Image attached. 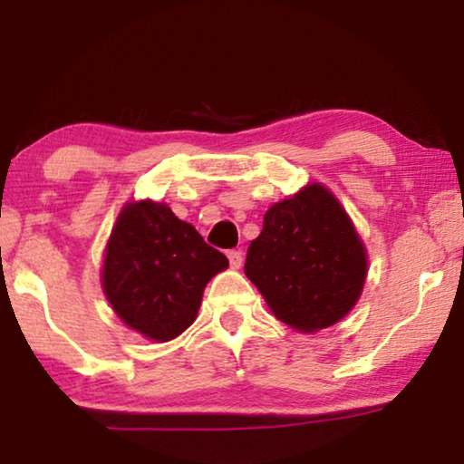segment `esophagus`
I'll list each match as a JSON object with an SVG mask.
<instances>
[{
	"instance_id": "esophagus-1",
	"label": "esophagus",
	"mask_w": 464,
	"mask_h": 464,
	"mask_svg": "<svg viewBox=\"0 0 464 464\" xmlns=\"http://www.w3.org/2000/svg\"><path fill=\"white\" fill-rule=\"evenodd\" d=\"M227 259H230L232 268H240V266H243V251H237V249L227 251Z\"/></svg>"
}]
</instances>
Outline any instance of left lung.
I'll return each instance as SVG.
<instances>
[{
    "instance_id": "left-lung-1",
    "label": "left lung",
    "mask_w": 464,
    "mask_h": 464,
    "mask_svg": "<svg viewBox=\"0 0 464 464\" xmlns=\"http://www.w3.org/2000/svg\"><path fill=\"white\" fill-rule=\"evenodd\" d=\"M245 275L278 321L316 332L351 313L367 257L340 202L323 186H308L268 208L246 251Z\"/></svg>"
}]
</instances>
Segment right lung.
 Wrapping results in <instances>:
<instances>
[{"label": "right lung", "mask_w": 464, "mask_h": 464, "mask_svg": "<svg viewBox=\"0 0 464 464\" xmlns=\"http://www.w3.org/2000/svg\"><path fill=\"white\" fill-rule=\"evenodd\" d=\"M227 257L167 205H126L113 226L103 264V289L126 325L167 342L192 325L207 283Z\"/></svg>", "instance_id": "1"}]
</instances>
